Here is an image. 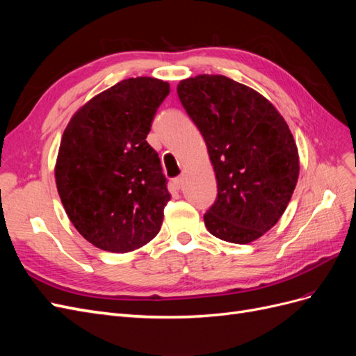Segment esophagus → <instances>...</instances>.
Here are the masks:
<instances>
[{
	"label": "esophagus",
	"mask_w": 356,
	"mask_h": 356,
	"mask_svg": "<svg viewBox=\"0 0 356 356\" xmlns=\"http://www.w3.org/2000/svg\"><path fill=\"white\" fill-rule=\"evenodd\" d=\"M172 184H174V187H175L177 190H179V188H182V186H184V178L178 177V178H175L174 181H172Z\"/></svg>",
	"instance_id": "1"
}]
</instances>
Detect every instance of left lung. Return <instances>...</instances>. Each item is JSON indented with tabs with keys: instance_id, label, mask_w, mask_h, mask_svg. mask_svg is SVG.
<instances>
[{
	"instance_id": "8db88e82",
	"label": "left lung",
	"mask_w": 356,
	"mask_h": 356,
	"mask_svg": "<svg viewBox=\"0 0 356 356\" xmlns=\"http://www.w3.org/2000/svg\"><path fill=\"white\" fill-rule=\"evenodd\" d=\"M177 92L217 178L204 225L232 243L261 238L282 217L298 179L297 145L284 117L263 95L224 75L186 79Z\"/></svg>"
}]
</instances>
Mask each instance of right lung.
I'll list each match as a JSON object with an SVG mask.
<instances>
[{"instance_id":"obj_1","label":"right lung","mask_w":356,"mask_h":356,"mask_svg":"<svg viewBox=\"0 0 356 356\" xmlns=\"http://www.w3.org/2000/svg\"><path fill=\"white\" fill-rule=\"evenodd\" d=\"M169 83L136 77L86 102L63 131L55 166L63 208L83 238L131 252L156 238L170 199L145 139Z\"/></svg>"}]
</instances>
